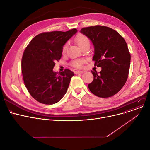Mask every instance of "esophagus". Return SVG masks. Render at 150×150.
I'll use <instances>...</instances> for the list:
<instances>
[{
    "instance_id": "1",
    "label": "esophagus",
    "mask_w": 150,
    "mask_h": 150,
    "mask_svg": "<svg viewBox=\"0 0 150 150\" xmlns=\"http://www.w3.org/2000/svg\"><path fill=\"white\" fill-rule=\"evenodd\" d=\"M83 72H85L84 71H75V74H82Z\"/></svg>"
}]
</instances>
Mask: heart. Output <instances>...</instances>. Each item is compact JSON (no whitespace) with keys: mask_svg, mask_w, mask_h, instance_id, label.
Wrapping results in <instances>:
<instances>
[{"mask_svg":"<svg viewBox=\"0 0 150 150\" xmlns=\"http://www.w3.org/2000/svg\"><path fill=\"white\" fill-rule=\"evenodd\" d=\"M75 42L77 43V45L82 48L85 45H90V40L86 36L82 34H79L75 38ZM68 49V43H65L62 47V52L63 54H65ZM85 60L84 59H77L71 62V65L74 67L81 68L83 67Z\"/></svg>","mask_w":150,"mask_h":150,"instance_id":"heart-1","label":"heart"}]
</instances>
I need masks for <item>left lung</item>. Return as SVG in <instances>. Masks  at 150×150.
I'll list each match as a JSON object with an SVG mask.
<instances>
[{"mask_svg": "<svg viewBox=\"0 0 150 150\" xmlns=\"http://www.w3.org/2000/svg\"><path fill=\"white\" fill-rule=\"evenodd\" d=\"M81 32L93 44L94 65L102 68L99 74L91 71L94 79L88 85L90 91L102 98L117 94L127 82L129 70L131 55L125 39L105 26L85 27Z\"/></svg>", "mask_w": 150, "mask_h": 150, "instance_id": "left-lung-1", "label": "left lung"}]
</instances>
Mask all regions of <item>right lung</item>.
Segmentation results:
<instances>
[{"label": "right lung", "mask_w": 150, "mask_h": 150, "mask_svg": "<svg viewBox=\"0 0 150 150\" xmlns=\"http://www.w3.org/2000/svg\"><path fill=\"white\" fill-rule=\"evenodd\" d=\"M77 32L73 28L42 33L26 47L22 59L23 81L30 95L39 102L54 104L65 94L74 73L65 69L57 74L52 69L61 58L64 44Z\"/></svg>", "instance_id": "obj_1"}]
</instances>
